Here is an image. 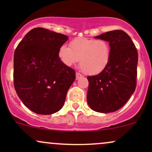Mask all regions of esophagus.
I'll return each mask as SVG.
<instances>
[{"label": "esophagus", "instance_id": "esophagus-1", "mask_svg": "<svg viewBox=\"0 0 152 152\" xmlns=\"http://www.w3.org/2000/svg\"><path fill=\"white\" fill-rule=\"evenodd\" d=\"M82 76H82V74H80V73H76V80L79 79V78H81Z\"/></svg>", "mask_w": 152, "mask_h": 152}]
</instances>
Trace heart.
<instances>
[{"label":"heart","mask_w":152,"mask_h":152,"mask_svg":"<svg viewBox=\"0 0 152 152\" xmlns=\"http://www.w3.org/2000/svg\"><path fill=\"white\" fill-rule=\"evenodd\" d=\"M70 48L63 45L58 56L64 64L71 66L79 62L83 71L88 75H96L107 68L111 61V50L105 40L76 38L70 42Z\"/></svg>","instance_id":"1"}]
</instances>
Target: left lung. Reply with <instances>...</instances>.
I'll return each mask as SVG.
<instances>
[{
	"label": "left lung",
	"instance_id": "1",
	"mask_svg": "<svg viewBox=\"0 0 152 152\" xmlns=\"http://www.w3.org/2000/svg\"><path fill=\"white\" fill-rule=\"evenodd\" d=\"M95 38L109 42L111 56L105 70L87 77V102L97 112H114L126 104L135 91L137 50L130 36L123 31H109Z\"/></svg>",
	"mask_w": 152,
	"mask_h": 152
}]
</instances>
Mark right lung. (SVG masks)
<instances>
[{
  "mask_svg": "<svg viewBox=\"0 0 152 152\" xmlns=\"http://www.w3.org/2000/svg\"><path fill=\"white\" fill-rule=\"evenodd\" d=\"M68 39L64 34L36 28L15 48V91L24 105L34 113L52 114L64 106L68 90L76 78L75 71L58 56L59 48Z\"/></svg>",
  "mask_w": 152,
  "mask_h": 152,
  "instance_id": "obj_1",
  "label": "right lung"
}]
</instances>
